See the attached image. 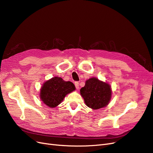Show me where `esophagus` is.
<instances>
[{
  "instance_id": "obj_1",
  "label": "esophagus",
  "mask_w": 153,
  "mask_h": 153,
  "mask_svg": "<svg viewBox=\"0 0 153 153\" xmlns=\"http://www.w3.org/2000/svg\"><path fill=\"white\" fill-rule=\"evenodd\" d=\"M75 87H76V89H79V83H78V82H75Z\"/></svg>"
}]
</instances>
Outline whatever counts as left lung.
I'll list each match as a JSON object with an SVG mask.
<instances>
[{"instance_id": "1", "label": "left lung", "mask_w": 153, "mask_h": 153, "mask_svg": "<svg viewBox=\"0 0 153 153\" xmlns=\"http://www.w3.org/2000/svg\"><path fill=\"white\" fill-rule=\"evenodd\" d=\"M80 94L88 107L97 110L108 105L112 96V89L107 83L92 77L85 81V86L80 89Z\"/></svg>"}]
</instances>
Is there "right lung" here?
I'll list each match as a JSON object with an SVG mask.
<instances>
[{"instance_id":"add662e5","label":"right lung","mask_w":153,"mask_h":153,"mask_svg":"<svg viewBox=\"0 0 153 153\" xmlns=\"http://www.w3.org/2000/svg\"><path fill=\"white\" fill-rule=\"evenodd\" d=\"M75 90L72 82L64 81L62 78L55 76L46 81L40 90V98L50 108L56 107L65 96Z\"/></svg>"}]
</instances>
